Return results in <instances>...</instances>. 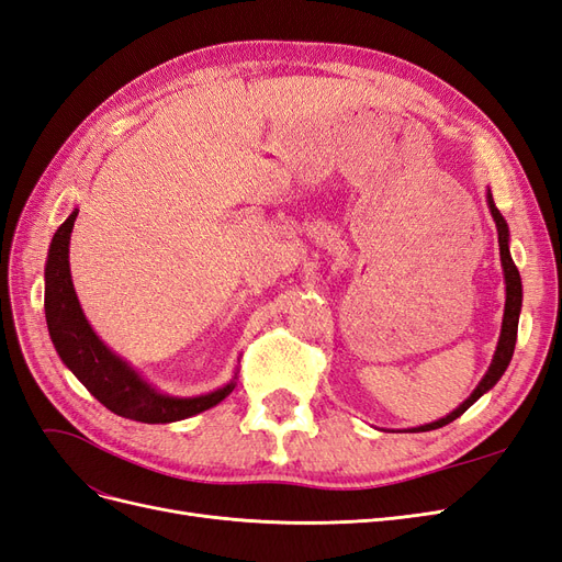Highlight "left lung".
<instances>
[{
    "label": "left lung",
    "instance_id": "1",
    "mask_svg": "<svg viewBox=\"0 0 562 562\" xmlns=\"http://www.w3.org/2000/svg\"><path fill=\"white\" fill-rule=\"evenodd\" d=\"M487 203H490V213L495 217V225H497V234H499V255H502V267H504V281H506V307H504V323H502V335H499V345L495 351V359H492L490 370L485 372V378L481 380V384L473 389V394L452 411L448 417L431 422V424H424V427L415 429V431H434L446 427V424L454 422L459 415H464L469 407L479 401L485 391H490L499 382V378L504 375V370L512 363V356L516 349V337H518V314H520V304H522V285H520V274H518V267L512 260V252H508V227H506V220L502 217V213L497 211L495 201H492V194H487Z\"/></svg>",
    "mask_w": 562,
    "mask_h": 562
}]
</instances>
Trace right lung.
Instances as JSON below:
<instances>
[{"instance_id": "add662e5", "label": "right lung", "mask_w": 562, "mask_h": 562, "mask_svg": "<svg viewBox=\"0 0 562 562\" xmlns=\"http://www.w3.org/2000/svg\"><path fill=\"white\" fill-rule=\"evenodd\" d=\"M77 211L54 234L46 260V326L63 363L114 415L145 424H166L209 411L232 394L234 382L196 398L164 396L140 380L138 372L114 356L83 318L70 279V234Z\"/></svg>"}]
</instances>
